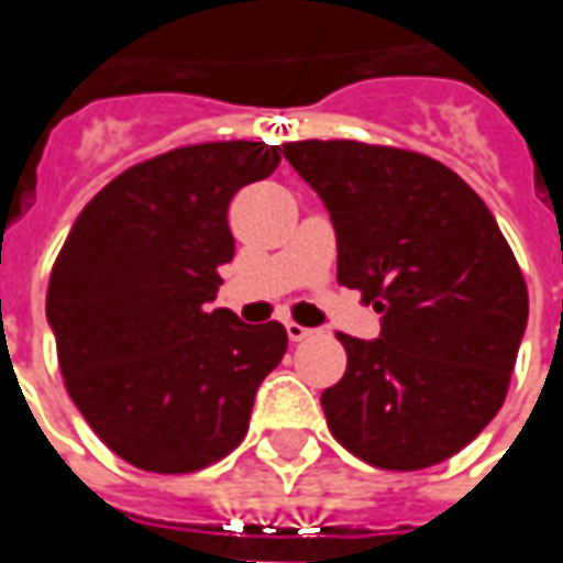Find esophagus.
<instances>
[{"label":"esophagus","mask_w":563,"mask_h":563,"mask_svg":"<svg viewBox=\"0 0 563 563\" xmlns=\"http://www.w3.org/2000/svg\"><path fill=\"white\" fill-rule=\"evenodd\" d=\"M285 329H288V338H291V341H307V338L313 335V329H307V325H300V322H288Z\"/></svg>","instance_id":"esophagus-1"}]
</instances>
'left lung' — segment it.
Listing matches in <instances>:
<instances>
[{
  "instance_id": "1",
  "label": "left lung",
  "mask_w": 563,
  "mask_h": 563,
  "mask_svg": "<svg viewBox=\"0 0 563 563\" xmlns=\"http://www.w3.org/2000/svg\"><path fill=\"white\" fill-rule=\"evenodd\" d=\"M325 203L338 282L382 313V335L338 332L347 369L325 422L378 470H426L473 442L508 395L530 294L479 194L422 153L357 141L285 143Z\"/></svg>"
}]
</instances>
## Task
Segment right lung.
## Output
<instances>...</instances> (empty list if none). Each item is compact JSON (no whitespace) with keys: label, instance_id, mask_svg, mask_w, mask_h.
<instances>
[{"label":"right lung","instance_id":"add662e5","mask_svg":"<svg viewBox=\"0 0 563 563\" xmlns=\"http://www.w3.org/2000/svg\"><path fill=\"white\" fill-rule=\"evenodd\" d=\"M282 146H178L99 190L55 260L46 319L65 388L102 442L146 473H194L247 435L260 382L288 351L282 322L209 310L231 263L228 203Z\"/></svg>","mask_w":563,"mask_h":563}]
</instances>
